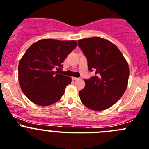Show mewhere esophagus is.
I'll list each match as a JSON object with an SVG mask.
<instances>
[{"mask_svg": "<svg viewBox=\"0 0 149 149\" xmlns=\"http://www.w3.org/2000/svg\"><path fill=\"white\" fill-rule=\"evenodd\" d=\"M72 79L74 80V81H77V80L79 79V78H76V77H72Z\"/></svg>", "mask_w": 149, "mask_h": 149, "instance_id": "obj_1", "label": "esophagus"}]
</instances>
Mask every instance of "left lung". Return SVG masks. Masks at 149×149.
Returning <instances> with one entry per match:
<instances>
[{
	"mask_svg": "<svg viewBox=\"0 0 149 149\" xmlns=\"http://www.w3.org/2000/svg\"><path fill=\"white\" fill-rule=\"evenodd\" d=\"M88 61V70L96 76L84 79L79 91L81 102L88 108L102 111L123 96L127 88L129 68L120 50L113 43L100 37L78 41Z\"/></svg>",
	"mask_w": 149,
	"mask_h": 149,
	"instance_id": "1",
	"label": "left lung"
}]
</instances>
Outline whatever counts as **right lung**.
<instances>
[{"mask_svg":"<svg viewBox=\"0 0 149 149\" xmlns=\"http://www.w3.org/2000/svg\"><path fill=\"white\" fill-rule=\"evenodd\" d=\"M76 46L75 41L42 39L28 48L18 65V80L30 101L47 106L61 99L71 78L58 71Z\"/></svg>","mask_w":149,"mask_h":149,"instance_id":"right-lung-1","label":"right lung"}]
</instances>
